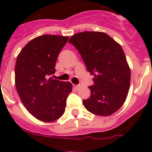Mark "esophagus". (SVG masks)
I'll list each match as a JSON object with an SVG mask.
<instances>
[{
  "instance_id": "esophagus-1",
  "label": "esophagus",
  "mask_w": 152,
  "mask_h": 152,
  "mask_svg": "<svg viewBox=\"0 0 152 152\" xmlns=\"http://www.w3.org/2000/svg\"><path fill=\"white\" fill-rule=\"evenodd\" d=\"M73 88L76 90H78L80 88V85H76V84H73Z\"/></svg>"
}]
</instances>
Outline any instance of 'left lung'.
<instances>
[{
  "mask_svg": "<svg viewBox=\"0 0 152 152\" xmlns=\"http://www.w3.org/2000/svg\"><path fill=\"white\" fill-rule=\"evenodd\" d=\"M68 42L94 75V84L89 87L91 96L83 104L91 113L110 116L123 105L130 86V68L121 45L107 33L94 31L76 33Z\"/></svg>",
  "mask_w": 152,
  "mask_h": 152,
  "instance_id": "obj_1",
  "label": "left lung"
}]
</instances>
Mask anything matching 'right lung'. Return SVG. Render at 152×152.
Returning <instances> with one entry per match:
<instances>
[{
	"label": "right lung",
	"instance_id": "obj_1",
	"mask_svg": "<svg viewBox=\"0 0 152 152\" xmlns=\"http://www.w3.org/2000/svg\"><path fill=\"white\" fill-rule=\"evenodd\" d=\"M68 36L42 35L23 48L15 64V84L24 107L35 118L49 123L59 119L72 92L69 81L53 80L57 58Z\"/></svg>",
	"mask_w": 152,
	"mask_h": 152
}]
</instances>
